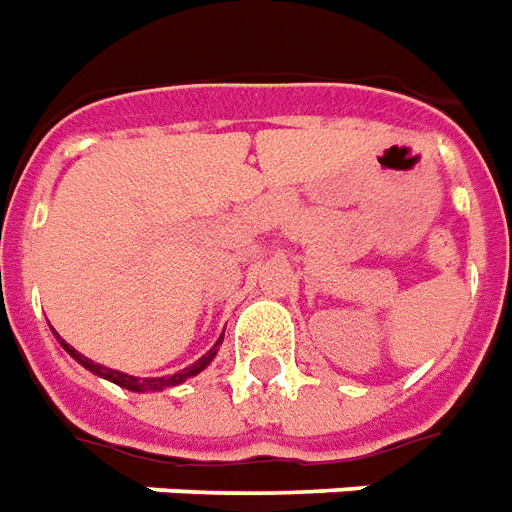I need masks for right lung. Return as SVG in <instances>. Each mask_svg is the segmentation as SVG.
Listing matches in <instances>:
<instances>
[{"label": "right lung", "instance_id": "right-lung-1", "mask_svg": "<svg viewBox=\"0 0 512 512\" xmlns=\"http://www.w3.org/2000/svg\"><path fill=\"white\" fill-rule=\"evenodd\" d=\"M59 342H62V339H59ZM217 344H222V339H219ZM217 344H214V350L206 352V355H203V358H200L198 363H192L189 369H181V372L173 374V377H149V380H138V377H130V374H121V372H113V369H105V366H100V363H94V361H89V358H83L81 352L73 350L70 344L62 342V347L67 352H70V355H73L75 361L83 363V366H86L89 372L100 374V377L116 382V385H121V388H127V391H162V388H170V385H179V382L189 380V377H195V374H198V372H203L208 363H211V358L217 355Z\"/></svg>", "mask_w": 512, "mask_h": 512}]
</instances>
